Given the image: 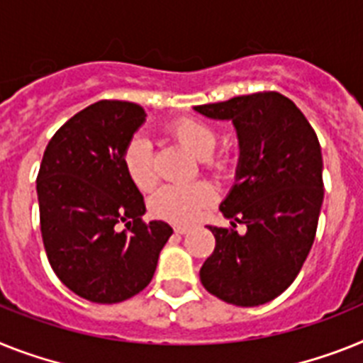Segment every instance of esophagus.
Returning a JSON list of instances; mask_svg holds the SVG:
<instances>
[{"label":"esophagus","mask_w":363,"mask_h":363,"mask_svg":"<svg viewBox=\"0 0 363 363\" xmlns=\"http://www.w3.org/2000/svg\"><path fill=\"white\" fill-rule=\"evenodd\" d=\"M188 230H190V227H186V225H175V233L186 234Z\"/></svg>","instance_id":"34e87169"}]
</instances>
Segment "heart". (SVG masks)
I'll return each instance as SVG.
<instances>
[{
	"mask_svg": "<svg viewBox=\"0 0 363 363\" xmlns=\"http://www.w3.org/2000/svg\"><path fill=\"white\" fill-rule=\"evenodd\" d=\"M167 133L197 158H208L216 147V133L208 125L191 118H181L167 125ZM123 169L129 181L140 191L153 190L157 173L153 166V149L145 136H133L121 155ZM216 199V190L208 182L186 186H164L151 197V210L158 218L177 225H190L201 218L203 210Z\"/></svg>",
	"mask_w": 363,
	"mask_h": 363,
	"instance_id": "b5f03b06",
	"label": "heart"
}]
</instances>
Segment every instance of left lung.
Wrapping results in <instances>:
<instances>
[{
    "mask_svg": "<svg viewBox=\"0 0 363 363\" xmlns=\"http://www.w3.org/2000/svg\"><path fill=\"white\" fill-rule=\"evenodd\" d=\"M238 130L236 182L219 210L230 227H208L214 252L199 271L208 294L236 306L279 297L299 275L312 249L323 205L318 135L291 99L257 92L196 106ZM236 223L248 227L243 235Z\"/></svg>",
    "mask_w": 363,
    "mask_h": 363,
    "instance_id": "1",
    "label": "left lung"
}]
</instances>
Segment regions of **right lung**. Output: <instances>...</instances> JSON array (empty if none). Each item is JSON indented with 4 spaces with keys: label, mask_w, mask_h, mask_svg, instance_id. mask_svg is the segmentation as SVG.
I'll list each match as a JSON object with an SVG mask.
<instances>
[{
    "label": "right lung",
    "mask_w": 363,
    "mask_h": 363,
    "mask_svg": "<svg viewBox=\"0 0 363 363\" xmlns=\"http://www.w3.org/2000/svg\"><path fill=\"white\" fill-rule=\"evenodd\" d=\"M145 116L118 99L86 106L55 133L36 177L48 260L68 290L92 303H121L144 290L173 234L166 221L142 219L144 197L121 162Z\"/></svg>",
    "instance_id": "obj_1"
}]
</instances>
